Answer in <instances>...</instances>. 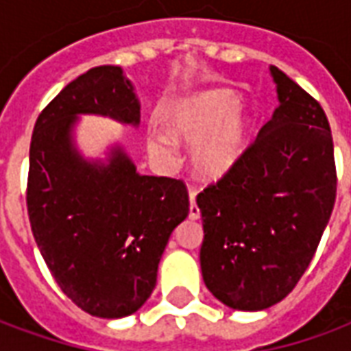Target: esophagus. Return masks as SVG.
<instances>
[{
	"label": "esophagus",
	"instance_id": "1",
	"mask_svg": "<svg viewBox=\"0 0 351 351\" xmlns=\"http://www.w3.org/2000/svg\"><path fill=\"white\" fill-rule=\"evenodd\" d=\"M190 218L191 220L201 218V210H199L197 203H195V191H190Z\"/></svg>",
	"mask_w": 351,
	"mask_h": 351
}]
</instances>
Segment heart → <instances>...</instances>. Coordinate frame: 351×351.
Here are the masks:
<instances>
[{
  "label": "heart",
  "mask_w": 351,
  "mask_h": 351,
  "mask_svg": "<svg viewBox=\"0 0 351 351\" xmlns=\"http://www.w3.org/2000/svg\"><path fill=\"white\" fill-rule=\"evenodd\" d=\"M237 105L239 97L235 92L228 88H210L176 101L161 118L173 141L184 145L195 143L191 150V165L201 178H220L243 156L248 120ZM168 138L160 131L150 133V150L169 154L171 139Z\"/></svg>",
  "instance_id": "b5f03b06"
}]
</instances>
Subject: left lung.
<instances>
[{
  "label": "left lung",
  "instance_id": "left-lung-1",
  "mask_svg": "<svg viewBox=\"0 0 351 351\" xmlns=\"http://www.w3.org/2000/svg\"><path fill=\"white\" fill-rule=\"evenodd\" d=\"M280 105L233 167L197 195L208 291L235 310L280 302L317 250L337 199L324 108L271 65Z\"/></svg>",
  "mask_w": 351,
  "mask_h": 351
}]
</instances>
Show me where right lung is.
<instances>
[{
  "mask_svg": "<svg viewBox=\"0 0 351 351\" xmlns=\"http://www.w3.org/2000/svg\"><path fill=\"white\" fill-rule=\"evenodd\" d=\"M77 114L138 125L141 105L122 67H93L43 108L29 145L27 216L45 263L79 308L130 316L154 291L190 197L182 180L138 175L120 146L107 163L84 160L73 145Z\"/></svg>",
  "mask_w": 351,
  "mask_h": 351,
  "instance_id": "obj_1",
  "label": "right lung"
}]
</instances>
